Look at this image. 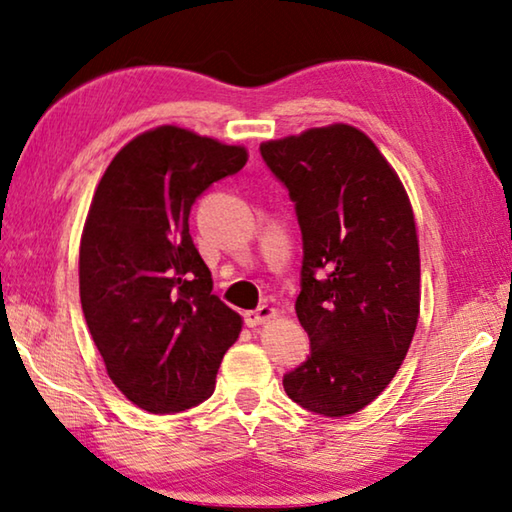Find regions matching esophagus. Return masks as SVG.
Returning <instances> with one entry per match:
<instances>
[{
	"mask_svg": "<svg viewBox=\"0 0 512 512\" xmlns=\"http://www.w3.org/2000/svg\"><path fill=\"white\" fill-rule=\"evenodd\" d=\"M277 316V309L275 307H268V305H262L257 307L255 311H246V323L250 327H257L262 323H268V320H273Z\"/></svg>",
	"mask_w": 512,
	"mask_h": 512,
	"instance_id": "obj_1",
	"label": "esophagus"
}]
</instances>
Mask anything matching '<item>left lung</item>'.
I'll use <instances>...</instances> for the list:
<instances>
[{"label": "left lung", "mask_w": 512, "mask_h": 512, "mask_svg": "<svg viewBox=\"0 0 512 512\" xmlns=\"http://www.w3.org/2000/svg\"><path fill=\"white\" fill-rule=\"evenodd\" d=\"M264 162L289 189L302 230L296 314L309 359L284 375L302 409L352 415L377 400L420 318V246L409 194L350 124L268 140Z\"/></svg>", "instance_id": "8db88e82"}]
</instances>
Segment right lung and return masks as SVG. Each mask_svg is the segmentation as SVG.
Listing matches in <instances>:
<instances>
[{
    "label": "right lung",
    "instance_id": "1",
    "mask_svg": "<svg viewBox=\"0 0 512 512\" xmlns=\"http://www.w3.org/2000/svg\"><path fill=\"white\" fill-rule=\"evenodd\" d=\"M246 162V146L167 124L133 137L94 189L79 250L83 316L112 384L149 413L207 400L239 339L244 320L212 293L189 210Z\"/></svg>",
    "mask_w": 512,
    "mask_h": 512
}]
</instances>
